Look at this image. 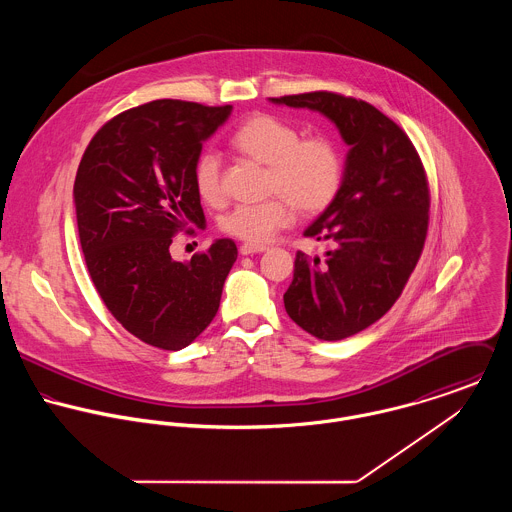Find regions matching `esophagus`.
<instances>
[{"instance_id": "esophagus-1", "label": "esophagus", "mask_w": 512, "mask_h": 512, "mask_svg": "<svg viewBox=\"0 0 512 512\" xmlns=\"http://www.w3.org/2000/svg\"><path fill=\"white\" fill-rule=\"evenodd\" d=\"M268 248L266 246H260V244H240V254L242 256H250V254H260V252H266Z\"/></svg>"}]
</instances>
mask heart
<instances>
[{
	"instance_id": "b5f03b06",
	"label": "heart",
	"mask_w": 512,
	"mask_h": 512,
	"mask_svg": "<svg viewBox=\"0 0 512 512\" xmlns=\"http://www.w3.org/2000/svg\"><path fill=\"white\" fill-rule=\"evenodd\" d=\"M240 155L266 165L264 187L274 195L256 205H238L219 220L220 230L246 244H264L286 228L295 209L313 217L339 197L345 183V155L327 134L303 136L272 114L248 116L230 136ZM193 185L207 205L224 199L222 165L215 151H203L193 165Z\"/></svg>"
}]
</instances>
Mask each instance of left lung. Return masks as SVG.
I'll return each mask as SVG.
<instances>
[{"mask_svg": "<svg viewBox=\"0 0 512 512\" xmlns=\"http://www.w3.org/2000/svg\"><path fill=\"white\" fill-rule=\"evenodd\" d=\"M272 102L325 114L351 146L339 197L305 230L325 242V260L299 250L284 293L303 331L341 341L378 321L406 288L428 236V175L406 132L365 100L317 90Z\"/></svg>", "mask_w": 512, "mask_h": 512, "instance_id": "left-lung-1", "label": "left lung"}]
</instances>
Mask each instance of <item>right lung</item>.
Listing matches in <instances>:
<instances>
[{
	"label": "right lung",
	"instance_id": "obj_1",
	"mask_svg": "<svg viewBox=\"0 0 512 512\" xmlns=\"http://www.w3.org/2000/svg\"><path fill=\"white\" fill-rule=\"evenodd\" d=\"M232 106L153 100L108 120L74 179L80 246L90 280L116 321L163 351L193 343L213 321L238 250L220 238L189 264L173 236L203 226L193 165Z\"/></svg>",
	"mask_w": 512,
	"mask_h": 512
}]
</instances>
